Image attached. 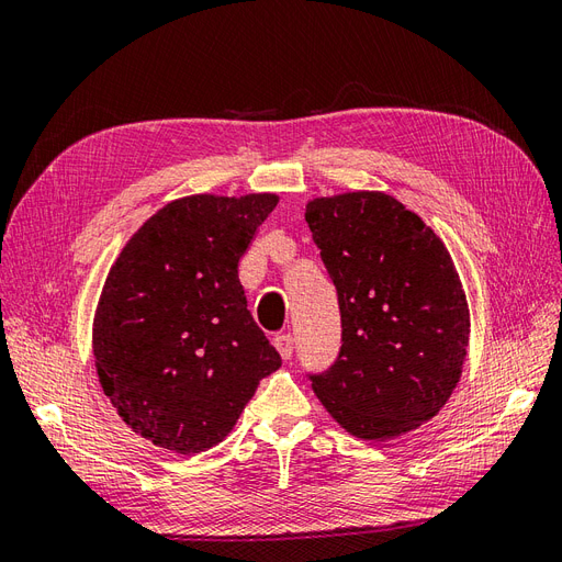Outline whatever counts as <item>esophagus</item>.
I'll use <instances>...</instances> for the list:
<instances>
[{
    "label": "esophagus",
    "instance_id": "1",
    "mask_svg": "<svg viewBox=\"0 0 562 562\" xmlns=\"http://www.w3.org/2000/svg\"><path fill=\"white\" fill-rule=\"evenodd\" d=\"M274 347H277V351L281 353V359L283 361H288L293 356V335H279L277 339H274Z\"/></svg>",
    "mask_w": 562,
    "mask_h": 562
}]
</instances>
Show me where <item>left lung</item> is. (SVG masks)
Returning <instances> with one entry per match:
<instances>
[{"label":"left lung","mask_w":562,"mask_h":562,"mask_svg":"<svg viewBox=\"0 0 562 562\" xmlns=\"http://www.w3.org/2000/svg\"><path fill=\"white\" fill-rule=\"evenodd\" d=\"M304 220L337 288L342 349L312 378L330 417L391 440L438 415L462 378L471 316L440 236L384 192L307 201Z\"/></svg>","instance_id":"obj_1"}]
</instances>
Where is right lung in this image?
<instances>
[{
    "label": "right lung",
    "instance_id": "right-lung-1",
    "mask_svg": "<svg viewBox=\"0 0 562 562\" xmlns=\"http://www.w3.org/2000/svg\"><path fill=\"white\" fill-rule=\"evenodd\" d=\"M279 194H192L147 217L116 255L93 316L98 382L149 443L203 452L281 368L252 321L239 260Z\"/></svg>",
    "mask_w": 562,
    "mask_h": 562
}]
</instances>
